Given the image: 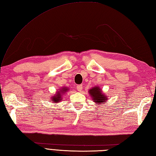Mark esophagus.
Wrapping results in <instances>:
<instances>
[{"label":"esophagus","instance_id":"obj_1","mask_svg":"<svg viewBox=\"0 0 156 156\" xmlns=\"http://www.w3.org/2000/svg\"><path fill=\"white\" fill-rule=\"evenodd\" d=\"M76 88H77L78 91L80 92V91H82V88H83V86H82V85H78V86H76Z\"/></svg>","mask_w":156,"mask_h":156}]
</instances>
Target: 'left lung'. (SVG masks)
I'll use <instances>...</instances> for the list:
<instances>
[{
    "label": "left lung",
    "mask_w": 156,
    "mask_h": 156,
    "mask_svg": "<svg viewBox=\"0 0 156 156\" xmlns=\"http://www.w3.org/2000/svg\"><path fill=\"white\" fill-rule=\"evenodd\" d=\"M89 94L96 103L101 104L102 102H104L107 100V96L103 94L100 88L98 86H95L93 88L90 89Z\"/></svg>",
    "instance_id": "left-lung-1"
}]
</instances>
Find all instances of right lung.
Here are the masks:
<instances>
[{"label":"right lung","instance_id":"obj_1","mask_svg":"<svg viewBox=\"0 0 156 156\" xmlns=\"http://www.w3.org/2000/svg\"><path fill=\"white\" fill-rule=\"evenodd\" d=\"M68 89L67 88H63L59 90L58 92H57L56 94H55V95L51 97V102L55 103L60 102L64 98L63 95L68 91Z\"/></svg>","mask_w":156,"mask_h":156}]
</instances>
